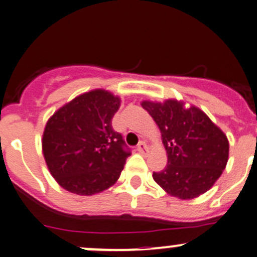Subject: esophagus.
I'll return each mask as SVG.
<instances>
[{
	"instance_id": "34e87169",
	"label": "esophagus",
	"mask_w": 257,
	"mask_h": 257,
	"mask_svg": "<svg viewBox=\"0 0 257 257\" xmlns=\"http://www.w3.org/2000/svg\"><path fill=\"white\" fill-rule=\"evenodd\" d=\"M137 150H138L139 153H142V154H144V153L148 152V145L145 142H141V143L138 144V147H137Z\"/></svg>"
}]
</instances>
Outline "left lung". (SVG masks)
Returning a JSON list of instances; mask_svg holds the SVG:
<instances>
[{"label":"left lung","mask_w":257,"mask_h":257,"mask_svg":"<svg viewBox=\"0 0 257 257\" xmlns=\"http://www.w3.org/2000/svg\"><path fill=\"white\" fill-rule=\"evenodd\" d=\"M162 133L168 164L153 179L169 195L189 200L201 195L222 174L229 159V141L224 132L199 108H185L181 100L164 103L143 100Z\"/></svg>","instance_id":"1"}]
</instances>
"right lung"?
I'll use <instances>...</instances> for the list:
<instances>
[{"label":"right lung","mask_w":257,"mask_h":257,"mask_svg":"<svg viewBox=\"0 0 257 257\" xmlns=\"http://www.w3.org/2000/svg\"><path fill=\"white\" fill-rule=\"evenodd\" d=\"M120 98L104 89L83 93L59 108L46 124L42 152L49 173L66 190L94 195L119 179L129 148L114 132Z\"/></svg>","instance_id":"obj_1"}]
</instances>
